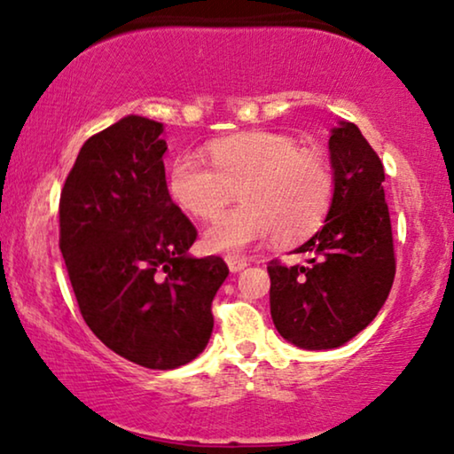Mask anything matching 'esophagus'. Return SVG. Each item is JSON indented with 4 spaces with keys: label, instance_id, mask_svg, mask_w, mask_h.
I'll list each match as a JSON object with an SVG mask.
<instances>
[{
    "label": "esophagus",
    "instance_id": "34e87169",
    "mask_svg": "<svg viewBox=\"0 0 454 454\" xmlns=\"http://www.w3.org/2000/svg\"><path fill=\"white\" fill-rule=\"evenodd\" d=\"M226 263H228V270L232 271V273H236V271L245 270V267H247V259L239 257V254H226Z\"/></svg>",
    "mask_w": 454,
    "mask_h": 454
}]
</instances>
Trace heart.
<instances>
[{"label": "heart", "mask_w": 454, "mask_h": 454, "mask_svg": "<svg viewBox=\"0 0 454 454\" xmlns=\"http://www.w3.org/2000/svg\"><path fill=\"white\" fill-rule=\"evenodd\" d=\"M212 166L195 156L172 164L168 193L184 214L212 220L239 190L243 206L203 234L214 253H240L276 234L282 245L304 240L327 218L335 176L323 152L278 131H247L209 148Z\"/></svg>", "instance_id": "b5f03b06"}]
</instances>
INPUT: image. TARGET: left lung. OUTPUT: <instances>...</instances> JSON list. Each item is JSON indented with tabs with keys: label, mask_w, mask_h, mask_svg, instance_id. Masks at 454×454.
<instances>
[{
	"label": "left lung",
	"mask_w": 454,
	"mask_h": 454,
	"mask_svg": "<svg viewBox=\"0 0 454 454\" xmlns=\"http://www.w3.org/2000/svg\"><path fill=\"white\" fill-rule=\"evenodd\" d=\"M329 152L333 206L325 226L294 251L304 254V265H267L273 325L304 349L340 348L368 327L397 267L379 154L348 121L331 133Z\"/></svg>",
	"instance_id": "left-lung-1"
}]
</instances>
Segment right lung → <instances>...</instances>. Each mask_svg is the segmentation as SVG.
<instances>
[{
  "mask_svg": "<svg viewBox=\"0 0 454 454\" xmlns=\"http://www.w3.org/2000/svg\"><path fill=\"white\" fill-rule=\"evenodd\" d=\"M162 123L121 119L82 145L59 200V248L80 312L114 354L170 370L214 329L224 259L189 257L197 228L170 200Z\"/></svg>",
  "mask_w": 454,
  "mask_h": 454,
  "instance_id": "obj_1",
  "label": "right lung"
}]
</instances>
